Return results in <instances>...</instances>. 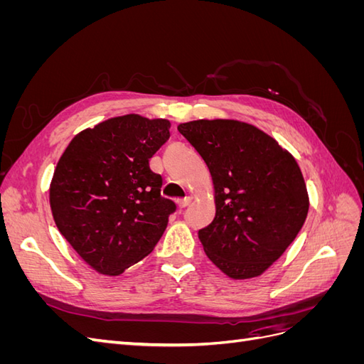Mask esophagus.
Masks as SVG:
<instances>
[{
    "instance_id": "1",
    "label": "esophagus",
    "mask_w": 364,
    "mask_h": 364,
    "mask_svg": "<svg viewBox=\"0 0 364 364\" xmlns=\"http://www.w3.org/2000/svg\"><path fill=\"white\" fill-rule=\"evenodd\" d=\"M191 203V199L190 197H185V199H181V200H178V208L179 209H183V208H186Z\"/></svg>"
}]
</instances>
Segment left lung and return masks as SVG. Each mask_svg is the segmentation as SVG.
I'll use <instances>...</instances> for the list:
<instances>
[{
    "mask_svg": "<svg viewBox=\"0 0 364 364\" xmlns=\"http://www.w3.org/2000/svg\"><path fill=\"white\" fill-rule=\"evenodd\" d=\"M178 130L199 151L214 183L215 217L199 230L203 250L232 279L259 277L299 234L306 185L290 151L237 119H196Z\"/></svg>",
    "mask_w": 364,
    "mask_h": 364,
    "instance_id": "1",
    "label": "left lung"
}]
</instances>
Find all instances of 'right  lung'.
<instances>
[{"label": "right lung", "instance_id": "1", "mask_svg": "<svg viewBox=\"0 0 364 364\" xmlns=\"http://www.w3.org/2000/svg\"><path fill=\"white\" fill-rule=\"evenodd\" d=\"M168 129L164 118H109L77 134L62 153L50 183L53 218L98 273L118 277L147 257L176 211L149 165Z\"/></svg>", "mask_w": 364, "mask_h": 364}]
</instances>
